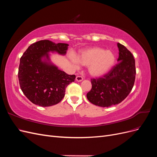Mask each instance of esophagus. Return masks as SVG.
I'll use <instances>...</instances> for the list:
<instances>
[{"instance_id":"obj_1","label":"esophagus","mask_w":157,"mask_h":157,"mask_svg":"<svg viewBox=\"0 0 157 157\" xmlns=\"http://www.w3.org/2000/svg\"><path fill=\"white\" fill-rule=\"evenodd\" d=\"M82 80H83V78L82 77H81V76H77V77H76V80L78 82H81Z\"/></svg>"}]
</instances>
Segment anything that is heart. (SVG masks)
<instances>
[{"mask_svg": "<svg viewBox=\"0 0 157 157\" xmlns=\"http://www.w3.org/2000/svg\"><path fill=\"white\" fill-rule=\"evenodd\" d=\"M78 60L82 65L88 66L89 73L94 77H99L107 73L113 67L115 61V56L111 50H105L99 47H93L80 52ZM76 58L73 62L78 65Z\"/></svg>", "mask_w": 157, "mask_h": 157, "instance_id": "heart-1", "label": "heart"}]
</instances>
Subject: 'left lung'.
Masks as SVG:
<instances>
[{
	"label": "left lung",
	"mask_w": 157,
	"mask_h": 157,
	"mask_svg": "<svg viewBox=\"0 0 157 157\" xmlns=\"http://www.w3.org/2000/svg\"><path fill=\"white\" fill-rule=\"evenodd\" d=\"M118 63L102 77L92 78V89L86 97L90 102L109 107L122 102L129 95L136 78L135 59L132 54L120 43Z\"/></svg>",
	"instance_id": "1"
}]
</instances>
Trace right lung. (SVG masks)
<instances>
[{
  "label": "right lung",
  "mask_w": 157,
  "mask_h": 157,
  "mask_svg": "<svg viewBox=\"0 0 157 157\" xmlns=\"http://www.w3.org/2000/svg\"><path fill=\"white\" fill-rule=\"evenodd\" d=\"M68 44L48 40H39L30 45L20 58L18 78L23 93L33 103L48 107L59 103L65 89L75 81L76 76L68 75L42 58L49 60L48 52L65 54Z\"/></svg>",
  "instance_id": "right-lung-1"
}]
</instances>
